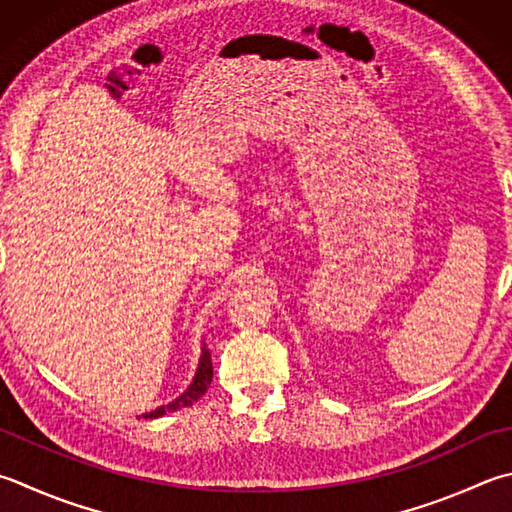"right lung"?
I'll use <instances>...</instances> for the list:
<instances>
[{"label":"right lung","mask_w":512,"mask_h":512,"mask_svg":"<svg viewBox=\"0 0 512 512\" xmlns=\"http://www.w3.org/2000/svg\"><path fill=\"white\" fill-rule=\"evenodd\" d=\"M211 376H214V368H211V354L207 350V345H202V356H200V365H198V372L194 376V383L189 385L187 392L182 394L180 399H176L173 403H169V406H162L158 410H153L149 414H144L147 419H156V417H162V414L167 412H176L180 408H187L191 406V403L198 401L202 394L207 392V388L211 385Z\"/></svg>","instance_id":"obj_1"}]
</instances>
